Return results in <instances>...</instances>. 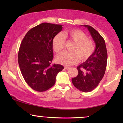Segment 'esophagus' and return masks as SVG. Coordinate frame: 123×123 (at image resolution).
I'll return each instance as SVG.
<instances>
[{"label":"esophagus","mask_w":123,"mask_h":123,"mask_svg":"<svg viewBox=\"0 0 123 123\" xmlns=\"http://www.w3.org/2000/svg\"><path fill=\"white\" fill-rule=\"evenodd\" d=\"M64 69H65V70H68V69H70V67H67V66H65L64 67Z\"/></svg>","instance_id":"34e87169"}]
</instances>
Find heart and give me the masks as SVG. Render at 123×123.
Instances as JSON below:
<instances>
[{"label":"heart","instance_id":"1","mask_svg":"<svg viewBox=\"0 0 123 123\" xmlns=\"http://www.w3.org/2000/svg\"><path fill=\"white\" fill-rule=\"evenodd\" d=\"M65 39L75 43L72 47V53H63L56 57L57 62L65 65H71L77 63L79 60L85 61L92 55L95 49L94 43L82 30L73 29L59 33L53 38L52 47L54 51L60 53L64 49Z\"/></svg>","mask_w":123,"mask_h":123}]
</instances>
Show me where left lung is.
<instances>
[{"instance_id": "1", "label": "left lung", "mask_w": 123, "mask_h": 123, "mask_svg": "<svg viewBox=\"0 0 123 123\" xmlns=\"http://www.w3.org/2000/svg\"><path fill=\"white\" fill-rule=\"evenodd\" d=\"M87 27L96 43L95 51L86 61L77 67L78 74L72 79L73 85L80 91L88 92L94 90L103 78L106 69L107 53L105 40L91 26Z\"/></svg>"}]
</instances>
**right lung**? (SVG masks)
Listing matches in <instances>:
<instances>
[{"label":"right lung","instance_id":"add662e5","mask_svg":"<svg viewBox=\"0 0 123 123\" xmlns=\"http://www.w3.org/2000/svg\"><path fill=\"white\" fill-rule=\"evenodd\" d=\"M62 25L43 23L31 28L23 38L18 52V63L24 80L33 90L43 92L54 85L63 65L51 63L52 41L62 31Z\"/></svg>","mask_w":123,"mask_h":123}]
</instances>
